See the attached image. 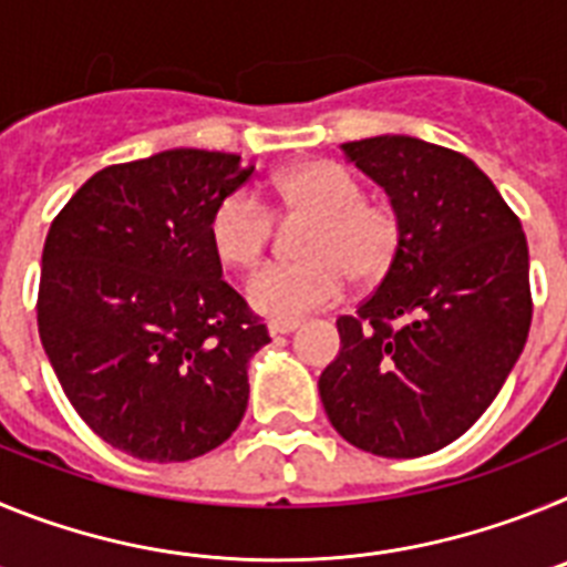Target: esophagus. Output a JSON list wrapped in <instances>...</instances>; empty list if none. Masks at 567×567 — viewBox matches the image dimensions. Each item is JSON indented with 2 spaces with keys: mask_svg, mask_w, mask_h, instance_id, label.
Listing matches in <instances>:
<instances>
[{
  "mask_svg": "<svg viewBox=\"0 0 567 567\" xmlns=\"http://www.w3.org/2000/svg\"><path fill=\"white\" fill-rule=\"evenodd\" d=\"M300 329V320H269V334H289Z\"/></svg>",
  "mask_w": 567,
  "mask_h": 567,
  "instance_id": "34e87169",
  "label": "esophagus"
}]
</instances>
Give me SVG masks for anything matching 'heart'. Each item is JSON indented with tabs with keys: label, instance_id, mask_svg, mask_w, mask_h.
I'll use <instances>...</instances> for the list:
<instances>
[{
	"label": "heart",
	"instance_id": "1",
	"mask_svg": "<svg viewBox=\"0 0 567 567\" xmlns=\"http://www.w3.org/2000/svg\"><path fill=\"white\" fill-rule=\"evenodd\" d=\"M280 213L309 218L300 238L303 260L267 267L247 284L260 315L292 320L340 298L346 275L372 287L392 272L403 249V215L394 204L365 198L354 173L334 162H303L275 175ZM209 247L224 267L252 269L272 238V215L247 189H235L209 215Z\"/></svg>",
	"mask_w": 567,
	"mask_h": 567
}]
</instances>
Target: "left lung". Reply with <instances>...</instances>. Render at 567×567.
<instances>
[{"mask_svg": "<svg viewBox=\"0 0 567 567\" xmlns=\"http://www.w3.org/2000/svg\"><path fill=\"white\" fill-rule=\"evenodd\" d=\"M403 215V249L318 380L329 423L378 457H423L477 423L530 329L523 224L477 164L412 135L340 144Z\"/></svg>", "mask_w": 567, "mask_h": 567, "instance_id": "left-lung-1", "label": "left lung"}]
</instances>
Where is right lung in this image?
I'll return each instance as SVG.
<instances>
[{
    "instance_id": "right-lung-1",
    "label": "right lung",
    "mask_w": 567,
    "mask_h": 567,
    "mask_svg": "<svg viewBox=\"0 0 567 567\" xmlns=\"http://www.w3.org/2000/svg\"><path fill=\"white\" fill-rule=\"evenodd\" d=\"M240 155L164 150L99 169L50 224L39 338L79 417L118 452L184 463L238 429L269 343L209 247Z\"/></svg>"
}]
</instances>
